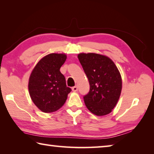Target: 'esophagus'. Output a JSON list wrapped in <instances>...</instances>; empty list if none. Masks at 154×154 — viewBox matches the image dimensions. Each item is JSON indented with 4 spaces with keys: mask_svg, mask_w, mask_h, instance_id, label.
I'll return each mask as SVG.
<instances>
[{
    "mask_svg": "<svg viewBox=\"0 0 154 154\" xmlns=\"http://www.w3.org/2000/svg\"><path fill=\"white\" fill-rule=\"evenodd\" d=\"M72 90L73 91V92H77V91L78 90V87L77 86V85H75V86L72 88Z\"/></svg>",
    "mask_w": 154,
    "mask_h": 154,
    "instance_id": "obj_1",
    "label": "esophagus"
}]
</instances>
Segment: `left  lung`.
I'll return each mask as SVG.
<instances>
[{"label": "left lung", "instance_id": "1", "mask_svg": "<svg viewBox=\"0 0 154 154\" xmlns=\"http://www.w3.org/2000/svg\"><path fill=\"white\" fill-rule=\"evenodd\" d=\"M78 59L90 83L89 92L83 96L85 106L98 116L111 113L122 91L118 68L108 57L97 54H79Z\"/></svg>", "mask_w": 154, "mask_h": 154}]
</instances>
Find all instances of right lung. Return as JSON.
Listing matches in <instances>:
<instances>
[{
	"mask_svg": "<svg viewBox=\"0 0 154 154\" xmlns=\"http://www.w3.org/2000/svg\"><path fill=\"white\" fill-rule=\"evenodd\" d=\"M63 54H50L36 65L30 75L28 90L35 105L45 113L56 111L63 106L71 89L60 69L66 61Z\"/></svg>",
	"mask_w": 154,
	"mask_h": 154,
	"instance_id": "add662e5",
	"label": "right lung"
}]
</instances>
